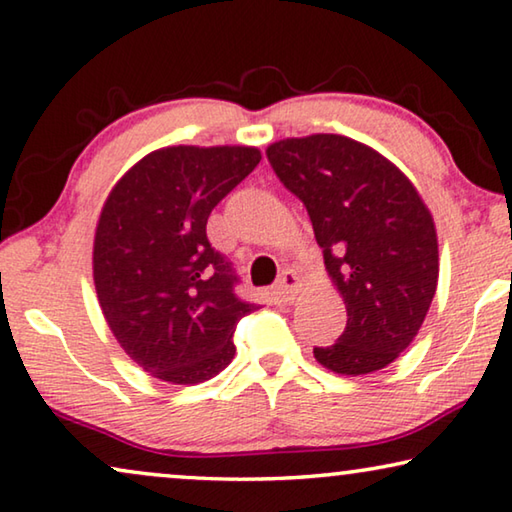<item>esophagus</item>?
Here are the masks:
<instances>
[{
	"label": "esophagus",
	"instance_id": "obj_1",
	"mask_svg": "<svg viewBox=\"0 0 512 512\" xmlns=\"http://www.w3.org/2000/svg\"><path fill=\"white\" fill-rule=\"evenodd\" d=\"M298 289H300V278H298V273H296V271H291V269H287V271H282V275H280L278 285H275V291H273V294L278 296L280 300H294V298H296V294H298Z\"/></svg>",
	"mask_w": 512,
	"mask_h": 512
}]
</instances>
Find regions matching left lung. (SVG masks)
<instances>
[{"label": "left lung", "mask_w": 512, "mask_h": 512, "mask_svg": "<svg viewBox=\"0 0 512 512\" xmlns=\"http://www.w3.org/2000/svg\"><path fill=\"white\" fill-rule=\"evenodd\" d=\"M266 157L310 214L346 303L344 332L314 358L344 376L387 367L417 337L437 289L431 212L392 161L346 136L285 139Z\"/></svg>", "instance_id": "8db88e82"}]
</instances>
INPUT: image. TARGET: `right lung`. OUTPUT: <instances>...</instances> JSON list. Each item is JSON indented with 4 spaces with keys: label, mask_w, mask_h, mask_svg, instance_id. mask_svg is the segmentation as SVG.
<instances>
[{
    "label": "right lung",
    "mask_w": 512,
    "mask_h": 512,
    "mask_svg": "<svg viewBox=\"0 0 512 512\" xmlns=\"http://www.w3.org/2000/svg\"><path fill=\"white\" fill-rule=\"evenodd\" d=\"M262 159L257 148L154 150L113 186L97 221L93 280L113 337L143 371L173 385L214 378L234 358L239 319L232 262L207 218Z\"/></svg>",
    "instance_id": "right-lung-1"
}]
</instances>
